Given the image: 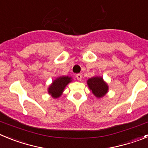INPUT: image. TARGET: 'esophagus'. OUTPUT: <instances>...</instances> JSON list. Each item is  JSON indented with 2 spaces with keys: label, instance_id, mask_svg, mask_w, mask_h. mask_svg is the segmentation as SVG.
Listing matches in <instances>:
<instances>
[{
  "label": "esophagus",
  "instance_id": "esophagus-1",
  "mask_svg": "<svg viewBox=\"0 0 148 148\" xmlns=\"http://www.w3.org/2000/svg\"><path fill=\"white\" fill-rule=\"evenodd\" d=\"M82 74H80V73H78V74H77V75H76V78H77V79H78V81L82 80Z\"/></svg>",
  "mask_w": 148,
  "mask_h": 148
}]
</instances>
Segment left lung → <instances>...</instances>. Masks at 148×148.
<instances>
[{
    "instance_id": "8db88e82",
    "label": "left lung",
    "mask_w": 148,
    "mask_h": 148,
    "mask_svg": "<svg viewBox=\"0 0 148 148\" xmlns=\"http://www.w3.org/2000/svg\"><path fill=\"white\" fill-rule=\"evenodd\" d=\"M87 84L92 93L98 98L104 96L108 90V86L101 77H93L87 81Z\"/></svg>"
}]
</instances>
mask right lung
<instances>
[{
	"label": "right lung",
	"mask_w": 148,
	"mask_h": 148,
	"mask_svg": "<svg viewBox=\"0 0 148 148\" xmlns=\"http://www.w3.org/2000/svg\"><path fill=\"white\" fill-rule=\"evenodd\" d=\"M70 82H71L70 77H59L53 82V84L49 87L48 92L53 98L59 97L64 91V89L67 85V84L70 83Z\"/></svg>",
	"instance_id": "1"
}]
</instances>
